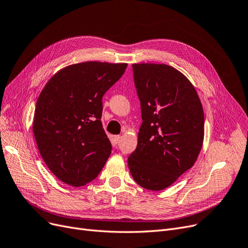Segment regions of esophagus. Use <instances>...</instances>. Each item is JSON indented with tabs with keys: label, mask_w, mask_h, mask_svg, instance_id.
Wrapping results in <instances>:
<instances>
[{
	"label": "esophagus",
	"mask_w": 248,
	"mask_h": 248,
	"mask_svg": "<svg viewBox=\"0 0 248 248\" xmlns=\"http://www.w3.org/2000/svg\"><path fill=\"white\" fill-rule=\"evenodd\" d=\"M115 143H120L122 141V136H114Z\"/></svg>",
	"instance_id": "1"
}]
</instances>
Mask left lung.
Returning <instances> with one entry per match:
<instances>
[{
	"label": "left lung",
	"mask_w": 248,
	"mask_h": 248,
	"mask_svg": "<svg viewBox=\"0 0 248 248\" xmlns=\"http://www.w3.org/2000/svg\"><path fill=\"white\" fill-rule=\"evenodd\" d=\"M134 81L143 123L136 150L127 159L139 186L162 190L197 161L204 116L189 80L164 63H134Z\"/></svg>",
	"instance_id": "left-lung-1"
}]
</instances>
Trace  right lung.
<instances>
[{"label":"right lung","instance_id":"1","mask_svg":"<svg viewBox=\"0 0 248 248\" xmlns=\"http://www.w3.org/2000/svg\"><path fill=\"white\" fill-rule=\"evenodd\" d=\"M127 63L85 62L59 71L39 94L33 134L39 153L60 180L81 186L97 177L111 153L101 123L102 97Z\"/></svg>","mask_w":248,"mask_h":248}]
</instances>
